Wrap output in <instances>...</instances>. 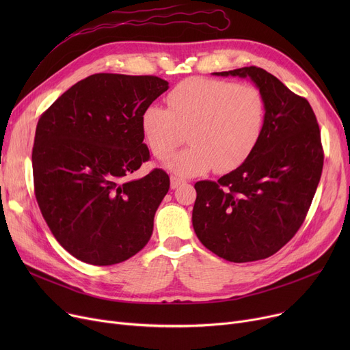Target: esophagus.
<instances>
[{"instance_id":"34e87169","label":"esophagus","mask_w":350,"mask_h":350,"mask_svg":"<svg viewBox=\"0 0 350 350\" xmlns=\"http://www.w3.org/2000/svg\"><path fill=\"white\" fill-rule=\"evenodd\" d=\"M183 183H185V180H181V178H178L176 176H172V178H170V187L174 190V189L180 187Z\"/></svg>"}]
</instances>
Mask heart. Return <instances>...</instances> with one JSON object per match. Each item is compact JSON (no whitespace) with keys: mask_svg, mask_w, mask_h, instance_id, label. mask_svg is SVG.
I'll use <instances>...</instances> for the list:
<instances>
[{"mask_svg":"<svg viewBox=\"0 0 350 350\" xmlns=\"http://www.w3.org/2000/svg\"><path fill=\"white\" fill-rule=\"evenodd\" d=\"M167 103L169 109L146 106L140 127L160 160L169 159L189 132L191 144L165 163L180 177L206 174L213 167L219 173L240 167L262 137L267 103L254 85L190 78L170 92Z\"/></svg>","mask_w":350,"mask_h":350,"instance_id":"heart-1","label":"heart"}]
</instances>
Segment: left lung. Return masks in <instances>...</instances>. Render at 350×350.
I'll list each match as a JSON object with an SVG mask.
<instances>
[{
  "mask_svg": "<svg viewBox=\"0 0 350 350\" xmlns=\"http://www.w3.org/2000/svg\"><path fill=\"white\" fill-rule=\"evenodd\" d=\"M215 77L248 78L265 98L262 137L240 167L218 181H197L193 227L206 248L230 262L280 251L302 226L323 167L321 131L309 102L262 68Z\"/></svg>",
  "mask_w": 350,
  "mask_h": 350,
  "instance_id": "1",
  "label": "left lung"
}]
</instances>
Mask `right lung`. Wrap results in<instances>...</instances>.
Segmentation results:
<instances>
[{"label": "right lung", "mask_w": 350, "mask_h": 350, "mask_svg": "<svg viewBox=\"0 0 350 350\" xmlns=\"http://www.w3.org/2000/svg\"><path fill=\"white\" fill-rule=\"evenodd\" d=\"M167 89L157 77L95 73L40 118L35 197L53 237L75 258L113 265L149 243L170 178L160 169L137 180L131 174L150 157L140 115Z\"/></svg>", "instance_id": "1"}]
</instances>
